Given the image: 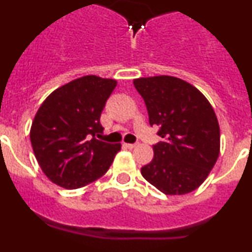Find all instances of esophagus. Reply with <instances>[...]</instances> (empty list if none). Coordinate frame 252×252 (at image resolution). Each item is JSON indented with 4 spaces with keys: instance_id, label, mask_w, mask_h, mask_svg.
Returning a JSON list of instances; mask_svg holds the SVG:
<instances>
[{
    "instance_id": "34e87169",
    "label": "esophagus",
    "mask_w": 252,
    "mask_h": 252,
    "mask_svg": "<svg viewBox=\"0 0 252 252\" xmlns=\"http://www.w3.org/2000/svg\"><path fill=\"white\" fill-rule=\"evenodd\" d=\"M123 145L126 147V149H134L138 144H123Z\"/></svg>"
}]
</instances>
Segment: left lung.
<instances>
[{"label":"left lung","instance_id":"left-lung-1","mask_svg":"<svg viewBox=\"0 0 252 252\" xmlns=\"http://www.w3.org/2000/svg\"><path fill=\"white\" fill-rule=\"evenodd\" d=\"M134 86L144 98L150 126L162 141L141 168L150 184L166 195L197 189L217 162L220 126L212 106L195 86L169 75L139 78Z\"/></svg>","mask_w":252,"mask_h":252}]
</instances>
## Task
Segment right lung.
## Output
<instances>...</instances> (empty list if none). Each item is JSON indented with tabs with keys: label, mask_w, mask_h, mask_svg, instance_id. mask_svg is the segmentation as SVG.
<instances>
[{
	"label": "right lung",
	"mask_w": 252,
	"mask_h": 252,
	"mask_svg": "<svg viewBox=\"0 0 252 252\" xmlns=\"http://www.w3.org/2000/svg\"><path fill=\"white\" fill-rule=\"evenodd\" d=\"M117 86L113 79L85 75L53 91L30 129L37 163L55 184L77 189L108 171L121 144L97 140L100 117Z\"/></svg>",
	"instance_id": "right-lung-1"
}]
</instances>
